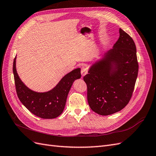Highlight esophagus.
Wrapping results in <instances>:
<instances>
[{
  "label": "esophagus",
  "mask_w": 156,
  "mask_h": 156,
  "mask_svg": "<svg viewBox=\"0 0 156 156\" xmlns=\"http://www.w3.org/2000/svg\"><path fill=\"white\" fill-rule=\"evenodd\" d=\"M81 75L82 76H84L87 73H88V70H87V68H85V67H82L81 68Z\"/></svg>",
  "instance_id": "1"
}]
</instances>
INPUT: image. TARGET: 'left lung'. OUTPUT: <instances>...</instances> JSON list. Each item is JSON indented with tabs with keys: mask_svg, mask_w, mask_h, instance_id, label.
<instances>
[{
	"mask_svg": "<svg viewBox=\"0 0 156 156\" xmlns=\"http://www.w3.org/2000/svg\"><path fill=\"white\" fill-rule=\"evenodd\" d=\"M112 49L89 68L83 79L87 85V100L91 109L107 116L121 111L133 94L139 65L133 39L123 30Z\"/></svg>",
	"mask_w": 156,
	"mask_h": 156,
	"instance_id": "obj_1",
	"label": "left lung"
}]
</instances>
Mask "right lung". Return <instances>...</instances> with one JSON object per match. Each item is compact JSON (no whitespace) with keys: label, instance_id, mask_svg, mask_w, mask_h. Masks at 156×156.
<instances>
[{"label":"right lung","instance_id":"obj_1","mask_svg":"<svg viewBox=\"0 0 156 156\" xmlns=\"http://www.w3.org/2000/svg\"><path fill=\"white\" fill-rule=\"evenodd\" d=\"M13 72L17 96L23 105L32 114L44 119H55L62 114L73 83L81 77V68H76L65 75L53 88L38 92L27 87L20 78L16 70V56Z\"/></svg>","mask_w":156,"mask_h":156}]
</instances>
